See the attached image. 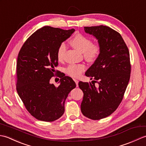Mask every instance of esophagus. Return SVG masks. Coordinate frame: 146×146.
<instances>
[{
    "mask_svg": "<svg viewBox=\"0 0 146 146\" xmlns=\"http://www.w3.org/2000/svg\"><path fill=\"white\" fill-rule=\"evenodd\" d=\"M74 81H75V83H76V86H78V80H77L75 79V80H74Z\"/></svg>",
    "mask_w": 146,
    "mask_h": 146,
    "instance_id": "esophagus-1",
    "label": "esophagus"
}]
</instances>
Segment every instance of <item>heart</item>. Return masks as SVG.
<instances>
[{"mask_svg":"<svg viewBox=\"0 0 146 146\" xmlns=\"http://www.w3.org/2000/svg\"><path fill=\"white\" fill-rule=\"evenodd\" d=\"M71 44L76 50L83 52V56L88 62L95 61L101 52V47L98 44H92V40L85 36L77 34L70 41ZM66 46L61 43L57 50V58L59 61H63L66 51ZM86 69L84 64H71L66 69V73L73 78H78Z\"/></svg>","mask_w":146,"mask_h":146,"instance_id":"1","label":"heart"}]
</instances>
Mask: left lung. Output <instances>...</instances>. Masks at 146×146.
Wrapping results in <instances>:
<instances>
[{"label": "left lung", "mask_w": 146, "mask_h": 146, "mask_svg": "<svg viewBox=\"0 0 146 146\" xmlns=\"http://www.w3.org/2000/svg\"><path fill=\"white\" fill-rule=\"evenodd\" d=\"M84 30L98 40L101 52L85 73L98 83L97 87L90 82L78 83L83 92L81 111L89 119L100 120L112 113L122 100L131 75L129 51L120 34L109 27H85Z\"/></svg>", "instance_id": "left-lung-1"}]
</instances>
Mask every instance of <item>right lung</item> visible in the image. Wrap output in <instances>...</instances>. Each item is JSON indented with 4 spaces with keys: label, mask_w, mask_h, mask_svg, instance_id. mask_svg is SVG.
Listing matches in <instances>:
<instances>
[{
    "label": "right lung",
    "mask_w": 146,
    "mask_h": 146,
    "mask_svg": "<svg viewBox=\"0 0 146 146\" xmlns=\"http://www.w3.org/2000/svg\"><path fill=\"white\" fill-rule=\"evenodd\" d=\"M75 29L44 26L34 33L22 46L17 61V94L24 106L36 119L52 122L64 112V103L76 83L61 75L60 85L50 83L57 66V50Z\"/></svg>",
    "instance_id": "obj_1"
}]
</instances>
